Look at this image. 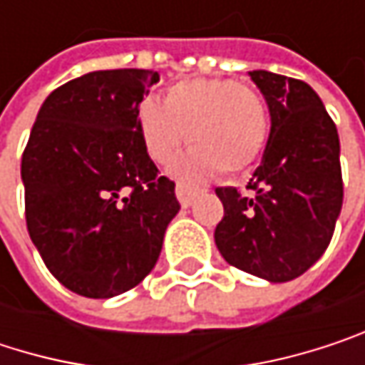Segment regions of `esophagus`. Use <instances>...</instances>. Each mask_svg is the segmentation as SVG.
Listing matches in <instances>:
<instances>
[{"mask_svg":"<svg viewBox=\"0 0 365 365\" xmlns=\"http://www.w3.org/2000/svg\"><path fill=\"white\" fill-rule=\"evenodd\" d=\"M175 194H178V200H180V205H182V207H190V205H192V200H194L200 192H198V190H194V187H190V185H185V183H178Z\"/></svg>","mask_w":365,"mask_h":365,"instance_id":"1","label":"esophagus"}]
</instances>
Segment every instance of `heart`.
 Segmentation results:
<instances>
[{
	"instance_id": "b5f03b06",
	"label": "heart",
	"mask_w": 365,
	"mask_h": 365,
	"mask_svg": "<svg viewBox=\"0 0 365 365\" xmlns=\"http://www.w3.org/2000/svg\"><path fill=\"white\" fill-rule=\"evenodd\" d=\"M137 128L148 156L169 165L182 150L185 135L192 150L171 173L185 182L222 173H239L262 154L270 118L264 97L235 80L190 78L173 84L163 106L145 101L137 113Z\"/></svg>"
}]
</instances>
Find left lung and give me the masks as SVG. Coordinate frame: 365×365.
<instances>
[{
	"label": "left lung",
	"instance_id": "1",
	"mask_svg": "<svg viewBox=\"0 0 365 365\" xmlns=\"http://www.w3.org/2000/svg\"><path fill=\"white\" fill-rule=\"evenodd\" d=\"M266 99L270 135L243 196L217 187L224 217L215 228L222 257L254 277L285 283L328 250L342 209L340 141L319 95L302 80L250 71Z\"/></svg>",
	"mask_w": 365,
	"mask_h": 365
}]
</instances>
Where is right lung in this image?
Wrapping results in <instances>:
<instances>
[{
    "mask_svg": "<svg viewBox=\"0 0 365 365\" xmlns=\"http://www.w3.org/2000/svg\"><path fill=\"white\" fill-rule=\"evenodd\" d=\"M150 69L84 73L37 111L21 163L29 237L48 270L86 298H113L156 266L175 183L160 178L137 128Z\"/></svg>",
    "mask_w": 365,
    "mask_h": 365,
    "instance_id": "1",
    "label": "right lung"
}]
</instances>
